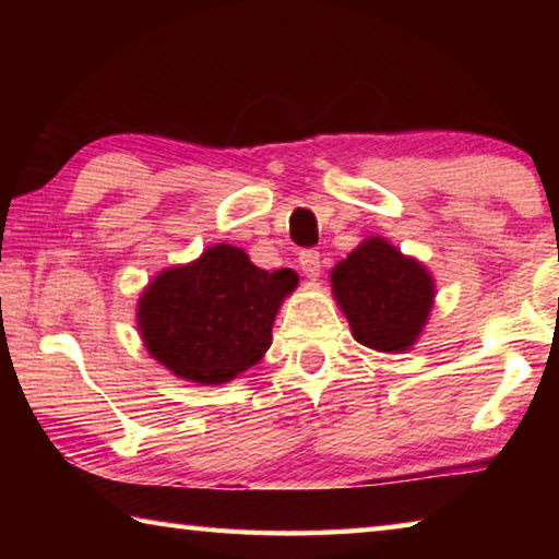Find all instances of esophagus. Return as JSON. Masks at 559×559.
<instances>
[{"mask_svg":"<svg viewBox=\"0 0 559 559\" xmlns=\"http://www.w3.org/2000/svg\"><path fill=\"white\" fill-rule=\"evenodd\" d=\"M298 263H300V269H302V273H306L308 278L316 281L320 276V253L316 249L300 251L298 253Z\"/></svg>","mask_w":559,"mask_h":559,"instance_id":"1","label":"esophagus"}]
</instances>
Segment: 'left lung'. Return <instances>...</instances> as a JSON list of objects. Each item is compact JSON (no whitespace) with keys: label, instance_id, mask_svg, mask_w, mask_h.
Segmentation results:
<instances>
[{"label":"left lung","instance_id":"obj_1","mask_svg":"<svg viewBox=\"0 0 559 559\" xmlns=\"http://www.w3.org/2000/svg\"><path fill=\"white\" fill-rule=\"evenodd\" d=\"M333 296L359 345L406 353L427 325L433 278L416 259L370 236L330 273Z\"/></svg>","mask_w":559,"mask_h":559}]
</instances>
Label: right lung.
I'll return each instance as SVG.
<instances>
[{
  "label": "right lung",
  "mask_w": 559,
  "mask_h": 559,
  "mask_svg": "<svg viewBox=\"0 0 559 559\" xmlns=\"http://www.w3.org/2000/svg\"><path fill=\"white\" fill-rule=\"evenodd\" d=\"M298 286L290 269L263 271L246 251L216 243L165 269L138 302L140 337L159 365L197 384H224L271 347L273 320Z\"/></svg>",
  "instance_id": "add662e5"
}]
</instances>
